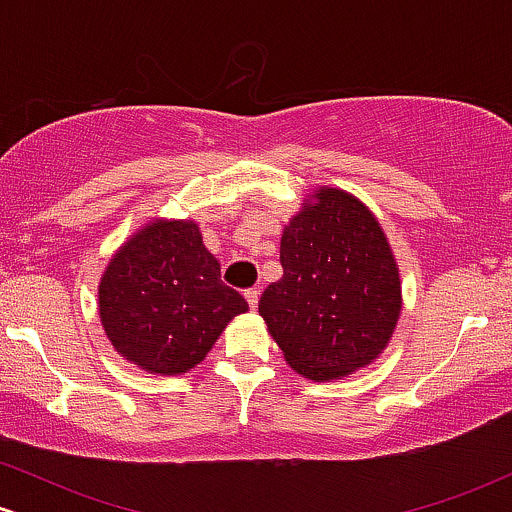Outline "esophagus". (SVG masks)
<instances>
[{
	"mask_svg": "<svg viewBox=\"0 0 512 512\" xmlns=\"http://www.w3.org/2000/svg\"><path fill=\"white\" fill-rule=\"evenodd\" d=\"M245 301H248V305H250L252 310H255L257 303H260V291H257V289H248V291H245Z\"/></svg>",
	"mask_w": 512,
	"mask_h": 512,
	"instance_id": "obj_1",
	"label": "esophagus"
}]
</instances>
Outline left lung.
Returning <instances> with one entry per match:
<instances>
[{
  "label": "left lung",
  "mask_w": 512,
  "mask_h": 512,
  "mask_svg": "<svg viewBox=\"0 0 512 512\" xmlns=\"http://www.w3.org/2000/svg\"><path fill=\"white\" fill-rule=\"evenodd\" d=\"M284 276L260 315L286 363L315 383L375 361L402 310L399 269L378 219L337 187L315 190L281 236Z\"/></svg>",
  "instance_id": "1"
}]
</instances>
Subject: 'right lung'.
Listing matches in <instances>:
<instances>
[{"instance_id":"add662e5","label":"right lung","mask_w":512,"mask_h":512,"mask_svg":"<svg viewBox=\"0 0 512 512\" xmlns=\"http://www.w3.org/2000/svg\"><path fill=\"white\" fill-rule=\"evenodd\" d=\"M245 310L195 221L146 223L115 252L98 286V315L117 354L158 375L195 368Z\"/></svg>"}]
</instances>
